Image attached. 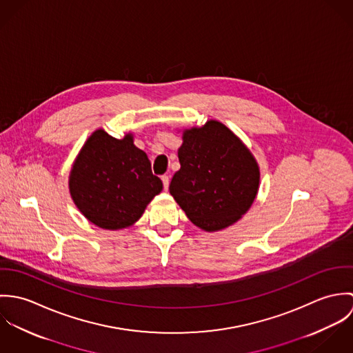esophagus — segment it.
I'll return each mask as SVG.
<instances>
[{
    "instance_id": "esophagus-1",
    "label": "esophagus",
    "mask_w": 353,
    "mask_h": 353,
    "mask_svg": "<svg viewBox=\"0 0 353 353\" xmlns=\"http://www.w3.org/2000/svg\"><path fill=\"white\" fill-rule=\"evenodd\" d=\"M161 181H163V186H164V190H168V185H170V178L167 175H163L161 176Z\"/></svg>"
}]
</instances>
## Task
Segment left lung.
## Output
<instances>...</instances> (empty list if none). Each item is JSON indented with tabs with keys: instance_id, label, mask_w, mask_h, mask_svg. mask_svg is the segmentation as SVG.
<instances>
[{
	"instance_id": "1",
	"label": "left lung",
	"mask_w": 353,
	"mask_h": 353,
	"mask_svg": "<svg viewBox=\"0 0 353 353\" xmlns=\"http://www.w3.org/2000/svg\"><path fill=\"white\" fill-rule=\"evenodd\" d=\"M182 140L181 168L171 179V196L203 231L235 224L252 208L259 189V167L252 152L214 119L185 129Z\"/></svg>"
}]
</instances>
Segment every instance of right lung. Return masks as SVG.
Instances as JSON below:
<instances>
[{"label": "right lung", "mask_w": 353, "mask_h": 353, "mask_svg": "<svg viewBox=\"0 0 353 353\" xmlns=\"http://www.w3.org/2000/svg\"><path fill=\"white\" fill-rule=\"evenodd\" d=\"M163 190L152 174L147 153L134 145L132 133L118 140L95 130L76 156L69 174V193L83 216L103 230L133 225Z\"/></svg>", "instance_id": "obj_1"}]
</instances>
